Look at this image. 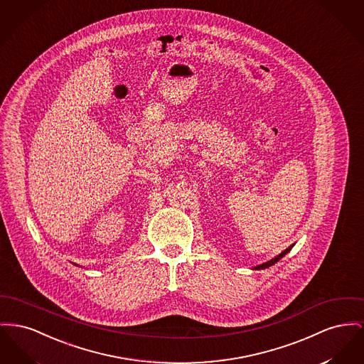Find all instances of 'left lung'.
Here are the masks:
<instances>
[{
	"mask_svg": "<svg viewBox=\"0 0 364 364\" xmlns=\"http://www.w3.org/2000/svg\"><path fill=\"white\" fill-rule=\"evenodd\" d=\"M293 246H294V245L289 246L286 250H283V252H282L279 256L275 257V258H272V259H269V261H267V262H264V264H261V265H257V267H255V269H265V268H269L271 265H274L275 262H278L282 257L286 256V255L293 249Z\"/></svg>",
	"mask_w": 364,
	"mask_h": 364,
	"instance_id": "1",
	"label": "left lung"
}]
</instances>
